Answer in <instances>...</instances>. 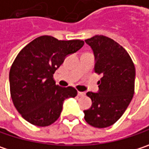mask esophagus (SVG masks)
<instances>
[{
  "instance_id": "esophagus-1",
  "label": "esophagus",
  "mask_w": 149,
  "mask_h": 149,
  "mask_svg": "<svg viewBox=\"0 0 149 149\" xmlns=\"http://www.w3.org/2000/svg\"><path fill=\"white\" fill-rule=\"evenodd\" d=\"M85 95H86L85 92H83V91H78V96L79 97H85Z\"/></svg>"
}]
</instances>
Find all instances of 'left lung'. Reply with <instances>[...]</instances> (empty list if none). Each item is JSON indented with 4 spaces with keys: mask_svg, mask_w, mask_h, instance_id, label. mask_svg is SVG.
Here are the masks:
<instances>
[{
    "mask_svg": "<svg viewBox=\"0 0 149 149\" xmlns=\"http://www.w3.org/2000/svg\"><path fill=\"white\" fill-rule=\"evenodd\" d=\"M85 41L93 51L94 71L102 77L98 91L86 93L92 104L84 110V118L91 126L106 128L122 116L132 99L135 66L125 48L110 38L95 36Z\"/></svg>",
    "mask_w": 149,
    "mask_h": 149,
    "instance_id": "left-lung-1",
    "label": "left lung"
}]
</instances>
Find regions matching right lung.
I'll list each match as a JSON object with an SVG mask.
<instances>
[{
    "mask_svg": "<svg viewBox=\"0 0 149 149\" xmlns=\"http://www.w3.org/2000/svg\"><path fill=\"white\" fill-rule=\"evenodd\" d=\"M80 40H58L42 36L35 39L17 54L9 73L12 100L28 122L47 126L60 116L63 101L74 97V87L56 85L53 74L64 58L83 47Z\"/></svg>",
    "mask_w": 149,
    "mask_h": 149,
    "instance_id": "add662e5",
    "label": "right lung"
}]
</instances>
